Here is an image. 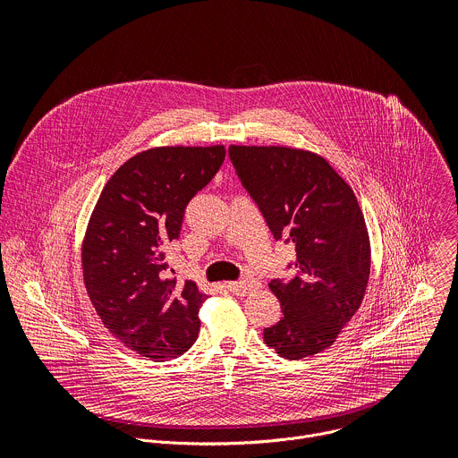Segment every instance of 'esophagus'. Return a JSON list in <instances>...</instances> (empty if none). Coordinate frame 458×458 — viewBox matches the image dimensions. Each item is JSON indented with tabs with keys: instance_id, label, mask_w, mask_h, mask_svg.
Here are the masks:
<instances>
[{
	"instance_id": "1",
	"label": "esophagus",
	"mask_w": 458,
	"mask_h": 458,
	"mask_svg": "<svg viewBox=\"0 0 458 458\" xmlns=\"http://www.w3.org/2000/svg\"><path fill=\"white\" fill-rule=\"evenodd\" d=\"M226 286L235 295H248V293H255L260 288V283L255 279H241L237 283H228Z\"/></svg>"
}]
</instances>
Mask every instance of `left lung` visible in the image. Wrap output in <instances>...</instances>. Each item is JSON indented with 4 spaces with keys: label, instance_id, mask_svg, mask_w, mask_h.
Segmentation results:
<instances>
[{
    "label": "left lung",
    "instance_id": "obj_1",
    "mask_svg": "<svg viewBox=\"0 0 458 458\" xmlns=\"http://www.w3.org/2000/svg\"><path fill=\"white\" fill-rule=\"evenodd\" d=\"M228 154L274 237L295 246L293 279L268 284L283 317L265 343L290 360L330 348L362 304L371 267L352 186L308 150L230 145Z\"/></svg>",
    "mask_w": 458,
    "mask_h": 458
}]
</instances>
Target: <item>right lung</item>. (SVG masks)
Segmentation results:
<instances>
[{
	"label": "right lung",
	"mask_w": 458,
	"mask_h": 458,
	"mask_svg": "<svg viewBox=\"0 0 458 458\" xmlns=\"http://www.w3.org/2000/svg\"><path fill=\"white\" fill-rule=\"evenodd\" d=\"M225 147H157L130 157L105 184L90 216L81 268L106 330L126 348L163 362L199 334L207 295L166 277L165 244L177 239L184 208L225 161Z\"/></svg>",
	"instance_id": "add662e5"
}]
</instances>
